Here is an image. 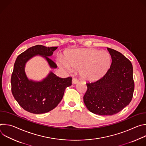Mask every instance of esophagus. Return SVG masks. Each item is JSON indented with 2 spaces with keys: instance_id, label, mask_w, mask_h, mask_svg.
<instances>
[{
  "instance_id": "obj_1",
  "label": "esophagus",
  "mask_w": 146,
  "mask_h": 146,
  "mask_svg": "<svg viewBox=\"0 0 146 146\" xmlns=\"http://www.w3.org/2000/svg\"><path fill=\"white\" fill-rule=\"evenodd\" d=\"M78 82V80L77 78L76 77H73V79H72V82L73 84H76V83H77Z\"/></svg>"
}]
</instances>
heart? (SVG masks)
<instances>
[{
  "label": "heart",
  "mask_w": 146,
  "mask_h": 146,
  "mask_svg": "<svg viewBox=\"0 0 146 146\" xmlns=\"http://www.w3.org/2000/svg\"><path fill=\"white\" fill-rule=\"evenodd\" d=\"M110 62V56L106 51L94 48H80L69 51L64 59H60L58 64L62 68L69 71L72 68L80 69L83 80L94 81L107 73Z\"/></svg>",
  "instance_id": "heart-1"
}]
</instances>
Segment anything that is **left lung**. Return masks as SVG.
I'll return each instance as SVG.
<instances>
[{
    "label": "left lung",
    "mask_w": 146,
    "mask_h": 146,
    "mask_svg": "<svg viewBox=\"0 0 146 146\" xmlns=\"http://www.w3.org/2000/svg\"><path fill=\"white\" fill-rule=\"evenodd\" d=\"M107 48L112 59L110 68L100 79L86 83L83 97L87 109L102 115L117 114L128 105L135 88L131 61L121 52Z\"/></svg>",
    "instance_id": "obj_1"
}]
</instances>
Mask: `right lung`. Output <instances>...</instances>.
Listing matches in <instances>:
<instances>
[{"label":"right lung","mask_w":146,"mask_h":146,"mask_svg":"<svg viewBox=\"0 0 146 146\" xmlns=\"http://www.w3.org/2000/svg\"><path fill=\"white\" fill-rule=\"evenodd\" d=\"M56 48L36 45L19 54L15 60L11 77V92L19 106L28 112L43 114L53 110L63 98L65 88L72 85V77L60 78L52 72L41 82H34L27 77L25 65L36 55L44 57L51 68H57L48 57Z\"/></svg>","instance_id":"1"}]
</instances>
